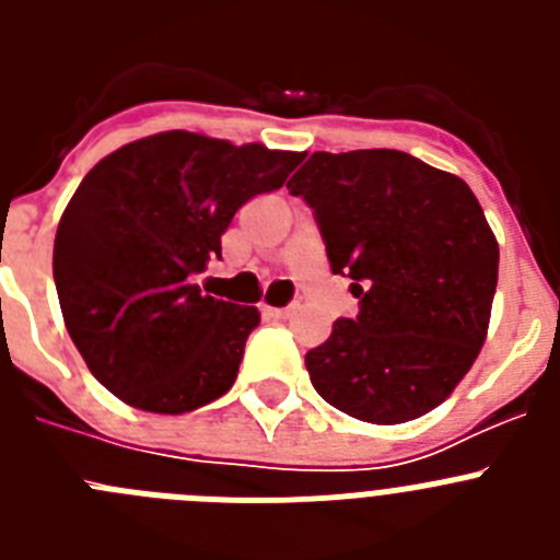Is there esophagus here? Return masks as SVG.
I'll list each match as a JSON object with an SVG mask.
<instances>
[{"label":"esophagus","mask_w":560,"mask_h":560,"mask_svg":"<svg viewBox=\"0 0 560 560\" xmlns=\"http://www.w3.org/2000/svg\"><path fill=\"white\" fill-rule=\"evenodd\" d=\"M294 314V305H285V308H271V305H264V316L269 319H289Z\"/></svg>","instance_id":"34e87169"}]
</instances>
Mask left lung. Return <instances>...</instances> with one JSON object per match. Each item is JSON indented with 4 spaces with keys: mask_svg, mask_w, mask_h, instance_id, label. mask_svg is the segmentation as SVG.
I'll list each match as a JSON object with an SVG mask.
<instances>
[{
    "mask_svg": "<svg viewBox=\"0 0 560 560\" xmlns=\"http://www.w3.org/2000/svg\"><path fill=\"white\" fill-rule=\"evenodd\" d=\"M285 187L359 296L305 353L314 389L384 427L432 412L471 370L497 294L499 244L471 187L389 148L316 151Z\"/></svg>",
    "mask_w": 560,
    "mask_h": 560,
    "instance_id": "left-lung-1",
    "label": "left lung"
}]
</instances>
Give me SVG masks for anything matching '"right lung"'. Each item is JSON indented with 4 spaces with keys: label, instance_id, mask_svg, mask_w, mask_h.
<instances>
[{
    "label": "right lung",
    "instance_id": "add662e5",
    "mask_svg": "<svg viewBox=\"0 0 560 560\" xmlns=\"http://www.w3.org/2000/svg\"><path fill=\"white\" fill-rule=\"evenodd\" d=\"M305 153L165 131L83 176L61 215L52 277L86 368L128 407L182 415L235 384L255 305L190 283L221 260L237 207L283 187Z\"/></svg>",
    "mask_w": 560,
    "mask_h": 560
}]
</instances>
